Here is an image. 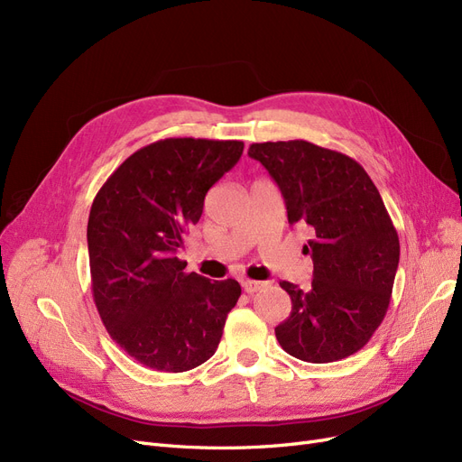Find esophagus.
<instances>
[{
  "instance_id": "esophagus-1",
  "label": "esophagus",
  "mask_w": 462,
  "mask_h": 462,
  "mask_svg": "<svg viewBox=\"0 0 462 462\" xmlns=\"http://www.w3.org/2000/svg\"><path fill=\"white\" fill-rule=\"evenodd\" d=\"M263 288V282H257V281H245L243 282V290L246 291V293H255L257 290H262Z\"/></svg>"
}]
</instances>
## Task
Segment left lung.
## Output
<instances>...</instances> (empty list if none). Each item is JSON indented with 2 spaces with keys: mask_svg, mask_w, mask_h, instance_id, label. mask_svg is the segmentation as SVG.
I'll return each instance as SVG.
<instances>
[{
  "mask_svg": "<svg viewBox=\"0 0 462 462\" xmlns=\"http://www.w3.org/2000/svg\"><path fill=\"white\" fill-rule=\"evenodd\" d=\"M279 186L290 226L307 224L312 282L282 281L290 317L274 328L288 355L326 364L346 358L372 339L391 303L400 241L372 178L339 152L305 140L252 143Z\"/></svg>",
  "mask_w": 462,
  "mask_h": 462,
  "instance_id": "1",
  "label": "left lung"
}]
</instances>
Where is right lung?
Here are the masks:
<instances>
[{
  "instance_id": "obj_1",
  "label": "right lung",
  "mask_w": 462,
  "mask_h": 462,
  "mask_svg": "<svg viewBox=\"0 0 462 462\" xmlns=\"http://www.w3.org/2000/svg\"><path fill=\"white\" fill-rule=\"evenodd\" d=\"M243 150L238 140H159L128 157L92 200V295L107 334L145 367L180 374L216 353L241 284L186 273L176 252Z\"/></svg>"
}]
</instances>
